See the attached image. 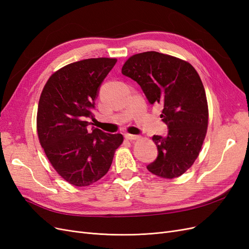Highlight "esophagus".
I'll use <instances>...</instances> for the list:
<instances>
[{"label":"esophagus","mask_w":249,"mask_h":249,"mask_svg":"<svg viewBox=\"0 0 249 249\" xmlns=\"http://www.w3.org/2000/svg\"><path fill=\"white\" fill-rule=\"evenodd\" d=\"M124 137H125V139H127V140H136V139H139V138H140V137L138 136V135H132V134H127V133L124 134Z\"/></svg>","instance_id":"34e87169"}]
</instances>
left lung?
<instances>
[{"label": "left lung", "mask_w": 249, "mask_h": 249, "mask_svg": "<svg viewBox=\"0 0 249 249\" xmlns=\"http://www.w3.org/2000/svg\"><path fill=\"white\" fill-rule=\"evenodd\" d=\"M122 72L138 83L150 105H161L168 127L166 136L153 137L158 157L146 168L164 178L182 176L198 157L208 127L207 96L197 71L184 60L145 52L127 59Z\"/></svg>", "instance_id": "8db88e82"}]
</instances>
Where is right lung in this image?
I'll use <instances>...</instances> for the list:
<instances>
[{
  "label": "right lung",
  "mask_w": 249,
  "mask_h": 249,
  "mask_svg": "<svg viewBox=\"0 0 249 249\" xmlns=\"http://www.w3.org/2000/svg\"><path fill=\"white\" fill-rule=\"evenodd\" d=\"M112 58L71 63L53 73L44 85L37 111V133L53 167L70 184L83 187L108 172L122 134L92 126L100 87L115 65Z\"/></svg>",
  "instance_id": "right-lung-1"
}]
</instances>
